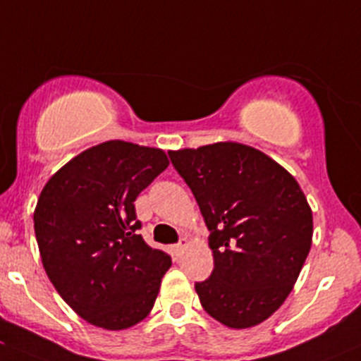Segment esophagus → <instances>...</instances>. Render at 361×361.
I'll return each mask as SVG.
<instances>
[{"mask_svg":"<svg viewBox=\"0 0 361 361\" xmlns=\"http://www.w3.org/2000/svg\"><path fill=\"white\" fill-rule=\"evenodd\" d=\"M187 247H188V240L187 238H181L180 243L176 245V253H183V250Z\"/></svg>","mask_w":361,"mask_h":361,"instance_id":"obj_1","label":"esophagus"}]
</instances>
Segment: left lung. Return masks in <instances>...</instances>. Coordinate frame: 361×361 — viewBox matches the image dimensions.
<instances>
[{
  "mask_svg": "<svg viewBox=\"0 0 361 361\" xmlns=\"http://www.w3.org/2000/svg\"><path fill=\"white\" fill-rule=\"evenodd\" d=\"M205 226L214 271L202 307L231 329L259 326L288 298L312 247L314 219L298 181L259 149L217 142L169 150Z\"/></svg>",
  "mask_w": 361,
  "mask_h": 361,
  "instance_id": "1",
  "label": "left lung"
}]
</instances>
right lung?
Segmentation results:
<instances>
[{"instance_id": "obj_1", "label": "right lung", "mask_w": 361, "mask_h": 361, "mask_svg": "<svg viewBox=\"0 0 361 361\" xmlns=\"http://www.w3.org/2000/svg\"><path fill=\"white\" fill-rule=\"evenodd\" d=\"M169 166L164 150L109 140L58 169L34 211L41 260L82 319L121 331L152 310L171 257L149 247L133 202Z\"/></svg>"}]
</instances>
